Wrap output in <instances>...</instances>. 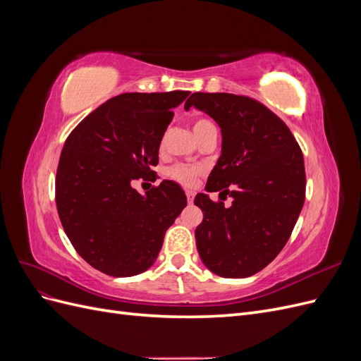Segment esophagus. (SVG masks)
Instances as JSON below:
<instances>
[{"label": "esophagus", "instance_id": "34e87169", "mask_svg": "<svg viewBox=\"0 0 361 361\" xmlns=\"http://www.w3.org/2000/svg\"><path fill=\"white\" fill-rule=\"evenodd\" d=\"M187 200H188V203H192V200H194V191H187Z\"/></svg>", "mask_w": 361, "mask_h": 361}]
</instances>
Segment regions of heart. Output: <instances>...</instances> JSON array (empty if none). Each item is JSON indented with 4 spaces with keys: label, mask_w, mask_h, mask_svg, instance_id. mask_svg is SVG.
I'll return each instance as SVG.
<instances>
[{
    "label": "heart",
    "mask_w": 361,
    "mask_h": 361,
    "mask_svg": "<svg viewBox=\"0 0 361 361\" xmlns=\"http://www.w3.org/2000/svg\"><path fill=\"white\" fill-rule=\"evenodd\" d=\"M212 128H215V126H214L211 120L203 118V117L195 118L192 122V130H194L195 137H197V140L206 133V130H209ZM166 174L170 179L176 180L178 183L185 185V187H191V185H194V182L197 180L200 170L197 167H192V166H183V164H176V166L169 167Z\"/></svg>",
    "instance_id": "heart-1"
}]
</instances>
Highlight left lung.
Returning <instances> with one entry per match:
<instances>
[{
	"label": "left lung",
	"mask_w": 361,
	"mask_h": 361,
	"mask_svg": "<svg viewBox=\"0 0 361 361\" xmlns=\"http://www.w3.org/2000/svg\"><path fill=\"white\" fill-rule=\"evenodd\" d=\"M191 106L221 128V157L204 190L233 197L226 208L195 195L203 212L195 245L216 276L250 277L276 259L298 220L305 197L301 149L286 123L251 97L197 92L185 102V110Z\"/></svg>",
	"instance_id": "left-lung-1"
}]
</instances>
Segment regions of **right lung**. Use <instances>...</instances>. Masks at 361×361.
<instances>
[{
	"label": "right lung",
	"instance_id": "1",
	"mask_svg": "<svg viewBox=\"0 0 361 361\" xmlns=\"http://www.w3.org/2000/svg\"><path fill=\"white\" fill-rule=\"evenodd\" d=\"M188 94L114 96L87 116L63 146L56 178L60 221L76 253L104 274L130 277L149 269L167 228L187 206L176 182L162 180L146 194L133 183L155 176L152 169L173 108Z\"/></svg>",
	"mask_w": 361,
	"mask_h": 361
}]
</instances>
